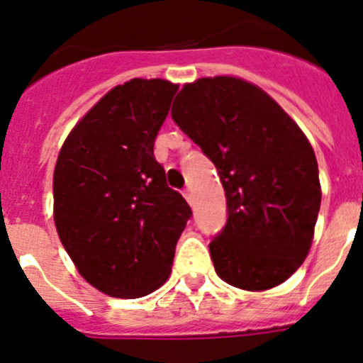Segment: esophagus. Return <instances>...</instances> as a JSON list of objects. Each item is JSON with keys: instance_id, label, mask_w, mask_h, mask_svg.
Returning <instances> with one entry per match:
<instances>
[{"instance_id": "34e87169", "label": "esophagus", "mask_w": 363, "mask_h": 363, "mask_svg": "<svg viewBox=\"0 0 363 363\" xmlns=\"http://www.w3.org/2000/svg\"><path fill=\"white\" fill-rule=\"evenodd\" d=\"M182 196H184V199L188 201V203H190V205H194V194H191V190H184L182 191Z\"/></svg>"}]
</instances>
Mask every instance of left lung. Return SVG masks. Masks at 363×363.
<instances>
[{"instance_id":"8db88e82","label":"left lung","mask_w":363,"mask_h":363,"mask_svg":"<svg viewBox=\"0 0 363 363\" xmlns=\"http://www.w3.org/2000/svg\"><path fill=\"white\" fill-rule=\"evenodd\" d=\"M172 118L214 162L227 223L208 249L216 273L269 290L304 262L321 205L318 160L303 130L264 90L236 77L182 88Z\"/></svg>"}]
</instances>
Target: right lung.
Returning a JSON list of instances; mask_svg holds the SVG:
<instances>
[{
	"instance_id": "1",
	"label": "right lung",
	"mask_w": 363,
	"mask_h": 363,
	"mask_svg": "<svg viewBox=\"0 0 363 363\" xmlns=\"http://www.w3.org/2000/svg\"><path fill=\"white\" fill-rule=\"evenodd\" d=\"M179 86L130 79L68 135L53 175L55 225L86 282L136 299L164 284L191 208L166 182L153 145Z\"/></svg>"
}]
</instances>
